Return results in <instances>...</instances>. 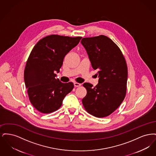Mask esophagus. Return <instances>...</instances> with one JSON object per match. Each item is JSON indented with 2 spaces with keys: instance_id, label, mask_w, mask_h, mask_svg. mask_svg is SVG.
<instances>
[{
  "instance_id": "esophagus-1",
  "label": "esophagus",
  "mask_w": 156,
  "mask_h": 156,
  "mask_svg": "<svg viewBox=\"0 0 156 156\" xmlns=\"http://www.w3.org/2000/svg\"><path fill=\"white\" fill-rule=\"evenodd\" d=\"M74 85L75 87H78L81 86V83H77V82H74Z\"/></svg>"
}]
</instances>
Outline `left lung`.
<instances>
[{
	"label": "left lung",
	"mask_w": 156,
	"mask_h": 156,
	"mask_svg": "<svg viewBox=\"0 0 156 156\" xmlns=\"http://www.w3.org/2000/svg\"><path fill=\"white\" fill-rule=\"evenodd\" d=\"M81 43L99 78L94 87L88 82L83 84L87 94L82 104L90 115L97 118L108 116L119 107L126 95V61L118 46L104 35L83 38Z\"/></svg>",
	"instance_id": "left-lung-1"
}]
</instances>
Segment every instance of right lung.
<instances>
[{
  "instance_id": "right-lung-1",
  "label": "right lung",
  "mask_w": 156,
  "mask_h": 156,
  "mask_svg": "<svg viewBox=\"0 0 156 156\" xmlns=\"http://www.w3.org/2000/svg\"><path fill=\"white\" fill-rule=\"evenodd\" d=\"M81 37L50 35L38 41L26 62L24 82L30 102L38 111H57L64 98L74 88L73 82L62 83L55 78L65 56L79 43Z\"/></svg>"
}]
</instances>
